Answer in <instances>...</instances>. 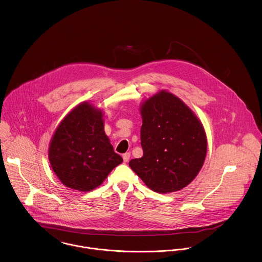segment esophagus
I'll return each mask as SVG.
<instances>
[{
  "instance_id": "1",
  "label": "esophagus",
  "mask_w": 262,
  "mask_h": 262,
  "mask_svg": "<svg viewBox=\"0 0 262 262\" xmlns=\"http://www.w3.org/2000/svg\"><path fill=\"white\" fill-rule=\"evenodd\" d=\"M129 158H130V153H124V154L122 155V159H123L124 162H128Z\"/></svg>"
}]
</instances>
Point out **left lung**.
I'll use <instances>...</instances> for the list:
<instances>
[{"instance_id":"obj_1","label":"left lung","mask_w":262,"mask_h":262,"mask_svg":"<svg viewBox=\"0 0 262 262\" xmlns=\"http://www.w3.org/2000/svg\"><path fill=\"white\" fill-rule=\"evenodd\" d=\"M143 157L129 167L158 193L178 191L201 171L208 150L202 121L174 94L161 90L140 107Z\"/></svg>"}]
</instances>
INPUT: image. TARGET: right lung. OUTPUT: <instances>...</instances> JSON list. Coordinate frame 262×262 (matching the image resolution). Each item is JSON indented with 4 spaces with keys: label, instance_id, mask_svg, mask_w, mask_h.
Segmentation results:
<instances>
[{
    "label": "right lung",
    "instance_id": "1",
    "mask_svg": "<svg viewBox=\"0 0 262 262\" xmlns=\"http://www.w3.org/2000/svg\"><path fill=\"white\" fill-rule=\"evenodd\" d=\"M103 116L101 109L85 101L57 125L50 143L49 160L64 186L91 191L123 161L105 135Z\"/></svg>",
    "mask_w": 262,
    "mask_h": 262
}]
</instances>
